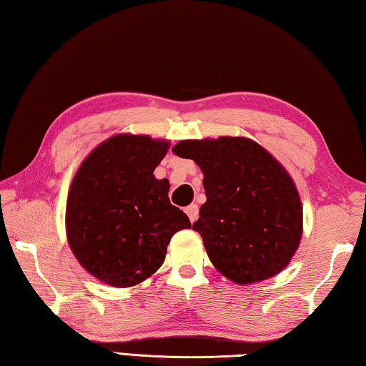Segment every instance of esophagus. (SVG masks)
I'll return each instance as SVG.
<instances>
[{"label":"esophagus","instance_id":"obj_1","mask_svg":"<svg viewBox=\"0 0 366 366\" xmlns=\"http://www.w3.org/2000/svg\"><path fill=\"white\" fill-rule=\"evenodd\" d=\"M184 212H186V214L189 216V221L191 222H194V221L199 218V207L196 204H191L189 207H186Z\"/></svg>","mask_w":366,"mask_h":366}]
</instances>
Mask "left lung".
<instances>
[{
	"label": "left lung",
	"instance_id": "8db88e82",
	"mask_svg": "<svg viewBox=\"0 0 366 366\" xmlns=\"http://www.w3.org/2000/svg\"><path fill=\"white\" fill-rule=\"evenodd\" d=\"M204 174L207 202L192 229L216 270L237 285L272 278L298 248L303 210L285 167L254 140H182L172 148Z\"/></svg>",
	"mask_w": 366,
	"mask_h": 366
}]
</instances>
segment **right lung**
Segmentation results:
<instances>
[{
  "instance_id": "add662e5",
  "label": "right lung",
  "mask_w": 366,
  "mask_h": 366,
  "mask_svg": "<svg viewBox=\"0 0 366 366\" xmlns=\"http://www.w3.org/2000/svg\"><path fill=\"white\" fill-rule=\"evenodd\" d=\"M167 140L118 134L81 162L66 204L74 256L94 278L131 287L158 270L175 232L191 222L169 200V182L153 172Z\"/></svg>"
}]
</instances>
